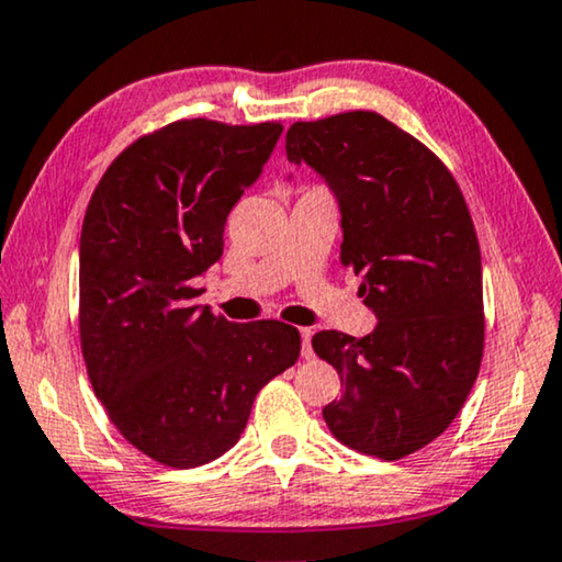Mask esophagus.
I'll use <instances>...</instances> for the list:
<instances>
[{
	"instance_id": "esophagus-1",
	"label": "esophagus",
	"mask_w": 562,
	"mask_h": 562,
	"mask_svg": "<svg viewBox=\"0 0 562 562\" xmlns=\"http://www.w3.org/2000/svg\"><path fill=\"white\" fill-rule=\"evenodd\" d=\"M311 336H313L311 328H301V339H303V357H305V359H311V357H313V349H311Z\"/></svg>"
}]
</instances>
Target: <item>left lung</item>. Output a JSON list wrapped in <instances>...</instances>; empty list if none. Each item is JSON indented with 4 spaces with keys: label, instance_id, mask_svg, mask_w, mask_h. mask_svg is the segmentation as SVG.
<instances>
[{
    "label": "left lung",
    "instance_id": "1",
    "mask_svg": "<svg viewBox=\"0 0 562 562\" xmlns=\"http://www.w3.org/2000/svg\"><path fill=\"white\" fill-rule=\"evenodd\" d=\"M285 151L334 190L341 267L378 316L362 339L313 336L344 387L324 418L351 450L401 460L454 422L481 372V246L468 203L437 154L372 110L293 123Z\"/></svg>",
    "mask_w": 562,
    "mask_h": 562
}]
</instances>
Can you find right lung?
Returning <instances> with one entry per match:
<instances>
[{
  "label": "right lung",
  "instance_id": "1",
  "mask_svg": "<svg viewBox=\"0 0 562 562\" xmlns=\"http://www.w3.org/2000/svg\"><path fill=\"white\" fill-rule=\"evenodd\" d=\"M280 120L184 117L123 148L89 198L79 244V341L110 422L167 468L205 465L238 442L251 403L301 357L282 321L231 324L200 308L194 277L259 177Z\"/></svg>",
  "mask_w": 562,
  "mask_h": 562
}]
</instances>
